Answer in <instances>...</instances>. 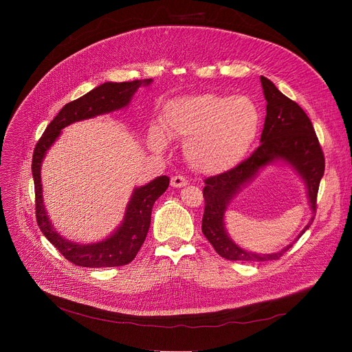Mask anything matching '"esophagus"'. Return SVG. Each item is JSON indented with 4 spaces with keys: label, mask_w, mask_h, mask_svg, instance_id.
<instances>
[{
    "label": "esophagus",
    "mask_w": 352,
    "mask_h": 352,
    "mask_svg": "<svg viewBox=\"0 0 352 352\" xmlns=\"http://www.w3.org/2000/svg\"><path fill=\"white\" fill-rule=\"evenodd\" d=\"M187 184H188V181L181 175H174L171 178V187H174V188H182V187H186Z\"/></svg>",
    "instance_id": "esophagus-1"
}]
</instances>
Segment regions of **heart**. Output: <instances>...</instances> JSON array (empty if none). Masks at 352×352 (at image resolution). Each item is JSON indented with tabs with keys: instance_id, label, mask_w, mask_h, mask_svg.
Wrapping results in <instances>:
<instances>
[{
	"instance_id": "1",
	"label": "heart",
	"mask_w": 352,
	"mask_h": 352,
	"mask_svg": "<svg viewBox=\"0 0 352 352\" xmlns=\"http://www.w3.org/2000/svg\"><path fill=\"white\" fill-rule=\"evenodd\" d=\"M162 128L186 141L184 153L194 170L223 174L244 160L261 126V113L247 96L195 94L177 97L164 107ZM153 146H165L160 128L150 133Z\"/></svg>"
}]
</instances>
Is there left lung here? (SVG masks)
<instances>
[{
	"label": "left lung",
	"mask_w": 352,
	"mask_h": 352,
	"mask_svg": "<svg viewBox=\"0 0 352 352\" xmlns=\"http://www.w3.org/2000/svg\"><path fill=\"white\" fill-rule=\"evenodd\" d=\"M267 101V116L261 134V145L252 155L235 168L206 179V208L202 234L214 250L232 261H272L287 252L292 244L271 254H258L239 248L225 228V212L229 202L268 164H288L305 182L313 217L297 239L311 227L317 211V194L324 175L325 160L314 126L304 109L261 76ZM295 243V242H294Z\"/></svg>",
	"instance_id": "left-lung-1"
}]
</instances>
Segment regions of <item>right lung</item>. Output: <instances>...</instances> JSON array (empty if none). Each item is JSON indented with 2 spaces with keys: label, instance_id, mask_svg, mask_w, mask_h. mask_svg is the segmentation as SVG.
Here are the masks:
<instances>
[{
  "label": "right lung",
  "instance_id": "right-lung-1",
  "mask_svg": "<svg viewBox=\"0 0 352 352\" xmlns=\"http://www.w3.org/2000/svg\"><path fill=\"white\" fill-rule=\"evenodd\" d=\"M151 82L153 78H146L128 82L109 81L96 87L78 100L65 104L57 117L45 128L43 137L35 145L32 155V178L35 187L36 223L48 241L72 264L87 268H102L120 267L131 263L150 230L154 202L168 188L170 178L161 175L145 186L135 187L125 207L121 224L114 232H111L101 241L80 244L71 241L55 230L45 210L41 184V165L44 158L65 126L82 120L111 114L128 107L137 89L140 87H148Z\"/></svg>",
  "mask_w": 352,
  "mask_h": 352
}]
</instances>
